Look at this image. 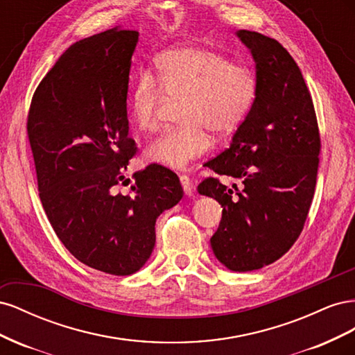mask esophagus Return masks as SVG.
Returning a JSON list of instances; mask_svg holds the SVG:
<instances>
[{"label":"esophagus","mask_w":355,"mask_h":355,"mask_svg":"<svg viewBox=\"0 0 355 355\" xmlns=\"http://www.w3.org/2000/svg\"><path fill=\"white\" fill-rule=\"evenodd\" d=\"M179 179H180L182 188H184V191H185V194L192 196V180H191V178L188 175H180Z\"/></svg>","instance_id":"34e87169"}]
</instances>
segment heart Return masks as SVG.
<instances>
[{"label":"heart","mask_w":355,"mask_h":355,"mask_svg":"<svg viewBox=\"0 0 355 355\" xmlns=\"http://www.w3.org/2000/svg\"><path fill=\"white\" fill-rule=\"evenodd\" d=\"M256 93V77L249 68L234 65L206 47L182 46L157 58L155 73L142 71L137 75L128 108L137 130L149 133L159 128L168 102H182V125L153 141L146 157L171 168H184L209 151V132L228 135L243 121Z\"/></svg>","instance_id":"heart-1"}]
</instances>
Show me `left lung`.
<instances>
[{
  "label": "left lung",
  "instance_id": "left-lung-1",
  "mask_svg": "<svg viewBox=\"0 0 355 355\" xmlns=\"http://www.w3.org/2000/svg\"><path fill=\"white\" fill-rule=\"evenodd\" d=\"M237 35L256 62V99L230 148L207 167L240 179L241 188L206 178L198 192L222 206L210 239L214 254L244 272L280 259L299 239L314 198L321 139L313 98L290 53L259 32Z\"/></svg>",
  "mask_w": 355,
  "mask_h": 355
}]
</instances>
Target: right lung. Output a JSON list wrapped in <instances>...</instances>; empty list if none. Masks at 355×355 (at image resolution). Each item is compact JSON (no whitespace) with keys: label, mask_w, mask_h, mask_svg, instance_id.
<instances>
[{"label":"right lung","mask_w":355,"mask_h":355,"mask_svg":"<svg viewBox=\"0 0 355 355\" xmlns=\"http://www.w3.org/2000/svg\"><path fill=\"white\" fill-rule=\"evenodd\" d=\"M137 37L110 29L75 42L38 84L26 118L40 198L58 239L112 275L141 270L157 218L184 197L176 173L158 164L133 173L128 194L115 192L137 153L127 118Z\"/></svg>","instance_id":"add662e5"}]
</instances>
